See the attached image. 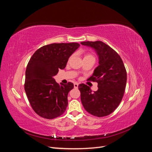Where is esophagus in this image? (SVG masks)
Masks as SVG:
<instances>
[{
  "label": "esophagus",
  "mask_w": 152,
  "mask_h": 152,
  "mask_svg": "<svg viewBox=\"0 0 152 152\" xmlns=\"http://www.w3.org/2000/svg\"><path fill=\"white\" fill-rule=\"evenodd\" d=\"M78 86H79V84L74 83V87H75V88H78Z\"/></svg>",
  "instance_id": "obj_1"
}]
</instances>
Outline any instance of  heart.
Segmentation results:
<instances>
[{
  "mask_svg": "<svg viewBox=\"0 0 152 152\" xmlns=\"http://www.w3.org/2000/svg\"><path fill=\"white\" fill-rule=\"evenodd\" d=\"M84 58H94V57L93 56V54L88 53V54H86L85 55V57H84Z\"/></svg>",
  "mask_w": 152,
  "mask_h": 152,
  "instance_id": "obj_1",
  "label": "heart"
}]
</instances>
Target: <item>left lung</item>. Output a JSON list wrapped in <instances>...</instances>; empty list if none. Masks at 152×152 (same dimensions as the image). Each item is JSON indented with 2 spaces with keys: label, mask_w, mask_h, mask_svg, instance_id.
<instances>
[{
  "label": "left lung",
  "mask_w": 152,
  "mask_h": 152,
  "mask_svg": "<svg viewBox=\"0 0 152 152\" xmlns=\"http://www.w3.org/2000/svg\"><path fill=\"white\" fill-rule=\"evenodd\" d=\"M80 44L94 48L99 59V65L88 79L97 82L98 91L93 92L84 84L79 85L82 105L94 116H107L118 107L124 96L127 82L125 66L115 50L102 41Z\"/></svg>",
  "instance_id": "obj_1"
}]
</instances>
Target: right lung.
Masks as SVG:
<instances>
[{"label":"right lung","instance_id":"obj_1","mask_svg":"<svg viewBox=\"0 0 152 152\" xmlns=\"http://www.w3.org/2000/svg\"><path fill=\"white\" fill-rule=\"evenodd\" d=\"M79 43H54L40 48L32 55L25 72V90L34 112L53 119L65 112L68 94L73 84H59L54 79L59 69L65 68L68 58L79 48Z\"/></svg>","mask_w":152,"mask_h":152}]
</instances>
